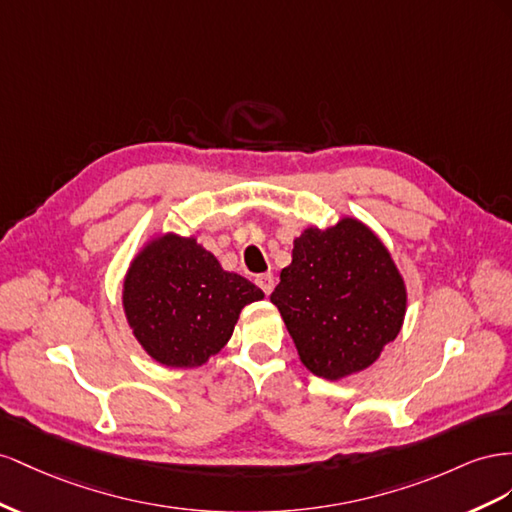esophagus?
Here are the masks:
<instances>
[{
	"label": "esophagus",
	"instance_id": "esophagus-1",
	"mask_svg": "<svg viewBox=\"0 0 512 512\" xmlns=\"http://www.w3.org/2000/svg\"><path fill=\"white\" fill-rule=\"evenodd\" d=\"M255 283L264 289V294H272V289H274V276L272 274H259L257 279H255Z\"/></svg>",
	"mask_w": 512,
	"mask_h": 512
}]
</instances>
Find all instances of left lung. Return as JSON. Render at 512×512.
<instances>
[{"instance_id":"1","label":"left lung","mask_w":512,"mask_h":512,"mask_svg":"<svg viewBox=\"0 0 512 512\" xmlns=\"http://www.w3.org/2000/svg\"><path fill=\"white\" fill-rule=\"evenodd\" d=\"M270 302L304 367L337 382L369 369L397 339L407 287L377 233L356 216H341L294 238L291 264L281 270Z\"/></svg>"}]
</instances>
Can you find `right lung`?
Instances as JSON below:
<instances>
[{"label":"right lung","mask_w":512,"mask_h":512,"mask_svg":"<svg viewBox=\"0 0 512 512\" xmlns=\"http://www.w3.org/2000/svg\"><path fill=\"white\" fill-rule=\"evenodd\" d=\"M264 291L197 242V236L154 233L130 259L122 309L133 337L152 360L195 369L229 343L246 304Z\"/></svg>","instance_id":"obj_1"}]
</instances>
